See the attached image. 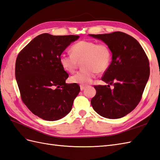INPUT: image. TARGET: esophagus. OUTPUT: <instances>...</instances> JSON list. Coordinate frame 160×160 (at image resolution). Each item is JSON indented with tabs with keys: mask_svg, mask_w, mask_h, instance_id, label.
<instances>
[{
	"mask_svg": "<svg viewBox=\"0 0 160 160\" xmlns=\"http://www.w3.org/2000/svg\"><path fill=\"white\" fill-rule=\"evenodd\" d=\"M86 86H82V85H81L80 86V89H81V90L82 91V90H83L85 88H86Z\"/></svg>",
	"mask_w": 160,
	"mask_h": 160,
	"instance_id": "esophagus-1",
	"label": "esophagus"
}]
</instances>
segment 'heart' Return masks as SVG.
Segmentation results:
<instances>
[{
    "mask_svg": "<svg viewBox=\"0 0 160 160\" xmlns=\"http://www.w3.org/2000/svg\"><path fill=\"white\" fill-rule=\"evenodd\" d=\"M112 51L105 43L91 40H81L70 48V55L63 54L59 58L62 68L67 72L73 73L79 63L82 69L70 77V81L86 86L92 83L97 73L107 70L111 62Z\"/></svg>",
    "mask_w": 160,
    "mask_h": 160,
    "instance_id": "1",
    "label": "heart"
}]
</instances>
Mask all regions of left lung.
Masks as SVG:
<instances>
[{
    "mask_svg": "<svg viewBox=\"0 0 160 160\" xmlns=\"http://www.w3.org/2000/svg\"><path fill=\"white\" fill-rule=\"evenodd\" d=\"M90 35L103 41L112 53L111 64L101 78L108 85L94 86L97 94L92 98V106L105 118H122L141 100L150 74L148 59L139 42L123 32Z\"/></svg>",
    "mask_w": 160,
    "mask_h": 160,
    "instance_id": "left-lung-1",
    "label": "left lung"
}]
</instances>
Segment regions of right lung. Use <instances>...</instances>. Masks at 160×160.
<instances>
[{
  "mask_svg": "<svg viewBox=\"0 0 160 160\" xmlns=\"http://www.w3.org/2000/svg\"><path fill=\"white\" fill-rule=\"evenodd\" d=\"M79 35H39L18 55L15 75L20 97L33 114L48 121L61 119L70 112L79 94L77 83H66L68 74L59 58Z\"/></svg>",
  "mask_w": 160,
  "mask_h": 160,
  "instance_id": "add662e5",
  "label": "right lung"
}]
</instances>
